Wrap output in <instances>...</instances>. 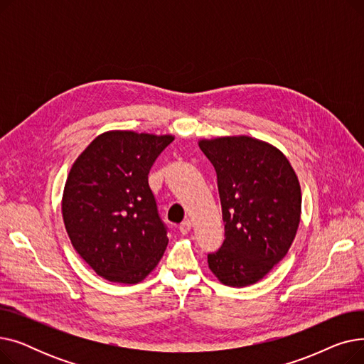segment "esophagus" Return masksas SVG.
<instances>
[{"label": "esophagus", "instance_id": "1", "mask_svg": "<svg viewBox=\"0 0 364 364\" xmlns=\"http://www.w3.org/2000/svg\"><path fill=\"white\" fill-rule=\"evenodd\" d=\"M192 227H193V224H192V221H190V220H186L184 223H181L180 224L181 235H188L190 230H192Z\"/></svg>", "mask_w": 364, "mask_h": 364}]
</instances>
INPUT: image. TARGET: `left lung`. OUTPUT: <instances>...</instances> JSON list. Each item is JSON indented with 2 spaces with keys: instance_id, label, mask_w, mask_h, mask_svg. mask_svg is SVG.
I'll return each instance as SVG.
<instances>
[{
  "instance_id": "obj_1",
  "label": "left lung",
  "mask_w": 364,
  "mask_h": 364,
  "mask_svg": "<svg viewBox=\"0 0 364 364\" xmlns=\"http://www.w3.org/2000/svg\"><path fill=\"white\" fill-rule=\"evenodd\" d=\"M199 147L217 171L225 239L208 255L213 274L227 286L259 282L280 262L296 236L301 186L273 144L251 136L200 139Z\"/></svg>"
}]
</instances>
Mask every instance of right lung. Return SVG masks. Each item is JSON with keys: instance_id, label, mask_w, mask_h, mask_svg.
<instances>
[{"instance_id": "1", "label": "right lung", "mask_w": 364, "mask_h": 364, "mask_svg": "<svg viewBox=\"0 0 364 364\" xmlns=\"http://www.w3.org/2000/svg\"><path fill=\"white\" fill-rule=\"evenodd\" d=\"M172 140V134L106 131L69 171L62 198L68 236L80 257L109 282L144 280L166 250V228L147 174Z\"/></svg>"}]
</instances>
